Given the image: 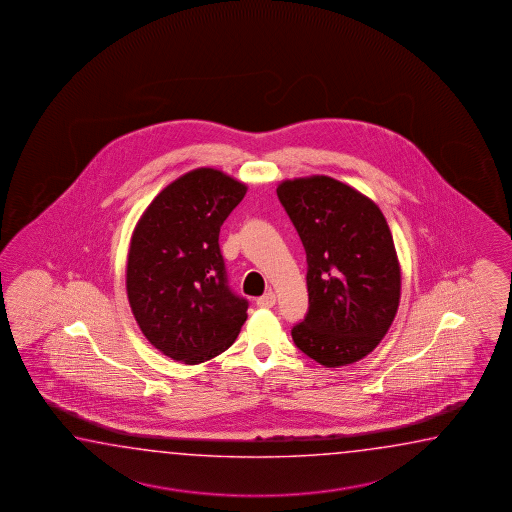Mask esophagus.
<instances>
[{"label":"esophagus","instance_id":"34e87169","mask_svg":"<svg viewBox=\"0 0 512 512\" xmlns=\"http://www.w3.org/2000/svg\"><path fill=\"white\" fill-rule=\"evenodd\" d=\"M258 307H261V309H271V307H274L276 305V294L274 292L269 291L267 294H263L261 298H258Z\"/></svg>","mask_w":512,"mask_h":512}]
</instances>
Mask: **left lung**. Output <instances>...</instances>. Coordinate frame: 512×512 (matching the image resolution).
Masks as SVG:
<instances>
[{"label":"left lung","instance_id":"left-lung-1","mask_svg":"<svg viewBox=\"0 0 512 512\" xmlns=\"http://www.w3.org/2000/svg\"><path fill=\"white\" fill-rule=\"evenodd\" d=\"M276 192L309 265V312L292 340L323 367L356 363L378 347L400 305V260L387 220L371 198L331 176L283 180Z\"/></svg>","mask_w":512,"mask_h":512}]
</instances>
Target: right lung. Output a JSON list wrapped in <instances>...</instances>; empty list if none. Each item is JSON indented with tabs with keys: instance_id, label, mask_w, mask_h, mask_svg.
I'll return each mask as SVG.
<instances>
[{
	"instance_id": "obj_1",
	"label": "right lung",
	"mask_w": 512,
	"mask_h": 512,
	"mask_svg": "<svg viewBox=\"0 0 512 512\" xmlns=\"http://www.w3.org/2000/svg\"><path fill=\"white\" fill-rule=\"evenodd\" d=\"M247 194L212 167L185 172L149 203L131 236L127 298L141 332L172 360L198 365L231 347L247 301L227 287L223 221Z\"/></svg>"
}]
</instances>
